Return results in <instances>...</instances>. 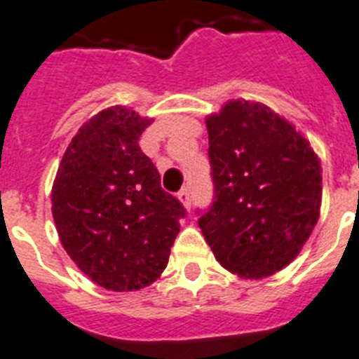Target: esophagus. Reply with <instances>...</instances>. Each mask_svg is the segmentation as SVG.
Returning <instances> with one entry per match:
<instances>
[{"label":"esophagus","mask_w":359,"mask_h":359,"mask_svg":"<svg viewBox=\"0 0 359 359\" xmlns=\"http://www.w3.org/2000/svg\"><path fill=\"white\" fill-rule=\"evenodd\" d=\"M179 200L186 205L187 209L191 208V193H189V187H182L179 191Z\"/></svg>","instance_id":"1"}]
</instances>
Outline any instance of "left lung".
Masks as SVG:
<instances>
[{
    "label": "left lung",
    "mask_w": 359,
    "mask_h": 359,
    "mask_svg": "<svg viewBox=\"0 0 359 359\" xmlns=\"http://www.w3.org/2000/svg\"><path fill=\"white\" fill-rule=\"evenodd\" d=\"M205 123L212 202L196 211L200 229L229 272L272 276L295 259L318 219V157L261 103L229 102Z\"/></svg>",
    "instance_id": "left-lung-1"
}]
</instances>
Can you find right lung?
<instances>
[{
    "mask_svg": "<svg viewBox=\"0 0 359 359\" xmlns=\"http://www.w3.org/2000/svg\"><path fill=\"white\" fill-rule=\"evenodd\" d=\"M150 123L127 107L98 112L69 143L51 189L64 248L112 292L144 288L163 273L187 215L137 143Z\"/></svg>",
    "mask_w": 359,
    "mask_h": 359,
    "instance_id": "1",
    "label": "right lung"
}]
</instances>
